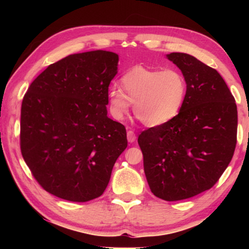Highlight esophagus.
<instances>
[{
    "instance_id": "34e87169",
    "label": "esophagus",
    "mask_w": 249,
    "mask_h": 249,
    "mask_svg": "<svg viewBox=\"0 0 249 249\" xmlns=\"http://www.w3.org/2000/svg\"><path fill=\"white\" fill-rule=\"evenodd\" d=\"M127 141L129 142H134L136 141V134H135L133 130H127Z\"/></svg>"
}]
</instances>
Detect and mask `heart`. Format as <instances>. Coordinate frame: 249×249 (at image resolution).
I'll return each mask as SVG.
<instances>
[{
	"mask_svg": "<svg viewBox=\"0 0 249 249\" xmlns=\"http://www.w3.org/2000/svg\"><path fill=\"white\" fill-rule=\"evenodd\" d=\"M187 90V80L178 70L136 66L121 78V90L109 89L108 109L115 120H123L134 103L135 116L147 127H158L179 114Z\"/></svg>",
	"mask_w": 249,
	"mask_h": 249,
	"instance_id": "heart-1",
	"label": "heart"
}]
</instances>
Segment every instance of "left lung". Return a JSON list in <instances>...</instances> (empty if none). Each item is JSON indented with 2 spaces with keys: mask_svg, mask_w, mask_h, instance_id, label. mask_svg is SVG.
<instances>
[{
  "mask_svg": "<svg viewBox=\"0 0 249 249\" xmlns=\"http://www.w3.org/2000/svg\"><path fill=\"white\" fill-rule=\"evenodd\" d=\"M167 58L187 80L184 104L169 123L142 132L138 144L151 192L179 201L209 190L229 166L237 142V107L215 69L188 53Z\"/></svg>",
  "mask_w": 249,
  "mask_h": 249,
  "instance_id": "8db88e82",
  "label": "left lung"
}]
</instances>
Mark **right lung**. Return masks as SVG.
I'll list each match as a JSON object with an SVG mask.
<instances>
[{
	"mask_svg": "<svg viewBox=\"0 0 249 249\" xmlns=\"http://www.w3.org/2000/svg\"><path fill=\"white\" fill-rule=\"evenodd\" d=\"M117 62L107 50L70 54L48 66L24 95L20 151L37 182L60 199L102 196L127 147L124 125L107 109Z\"/></svg>",
	"mask_w": 249,
	"mask_h": 249,
	"instance_id": "right-lung-1",
	"label": "right lung"
}]
</instances>
